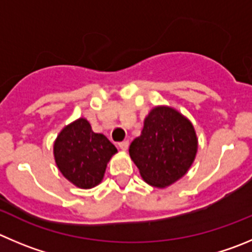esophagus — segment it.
I'll list each match as a JSON object with an SVG mask.
<instances>
[{"label": "esophagus", "instance_id": "obj_1", "mask_svg": "<svg viewBox=\"0 0 252 252\" xmlns=\"http://www.w3.org/2000/svg\"><path fill=\"white\" fill-rule=\"evenodd\" d=\"M128 145H130V143H128V141H122V142L119 143V147L121 148L122 151H126L128 148Z\"/></svg>", "mask_w": 252, "mask_h": 252}]
</instances>
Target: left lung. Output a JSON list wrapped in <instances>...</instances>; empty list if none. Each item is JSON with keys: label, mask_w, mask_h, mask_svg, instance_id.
I'll return each instance as SVG.
<instances>
[{"label": "left lung", "mask_w": 252, "mask_h": 252, "mask_svg": "<svg viewBox=\"0 0 252 252\" xmlns=\"http://www.w3.org/2000/svg\"><path fill=\"white\" fill-rule=\"evenodd\" d=\"M196 151L198 138L191 122L173 107L156 106L128 152L143 181L166 188L188 172Z\"/></svg>", "instance_id": "8db88e82"}]
</instances>
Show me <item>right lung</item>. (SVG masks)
Segmentation results:
<instances>
[{"label": "right lung", "mask_w": 252, "mask_h": 252, "mask_svg": "<svg viewBox=\"0 0 252 252\" xmlns=\"http://www.w3.org/2000/svg\"><path fill=\"white\" fill-rule=\"evenodd\" d=\"M54 159L61 173L81 189L101 183L110 158L116 147L102 133H95L84 117L75 120L61 131L53 147Z\"/></svg>", "instance_id": "1"}]
</instances>
